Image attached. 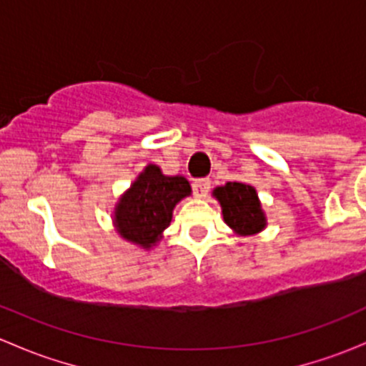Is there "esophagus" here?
<instances>
[{"instance_id":"34e87169","label":"esophagus","mask_w":366,"mask_h":366,"mask_svg":"<svg viewBox=\"0 0 366 366\" xmlns=\"http://www.w3.org/2000/svg\"><path fill=\"white\" fill-rule=\"evenodd\" d=\"M210 189V179H197L193 182V191L198 198L207 197Z\"/></svg>"}]
</instances>
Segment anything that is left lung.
Wrapping results in <instances>:
<instances>
[{
  "instance_id": "1",
  "label": "left lung",
  "mask_w": 366,
  "mask_h": 366,
  "mask_svg": "<svg viewBox=\"0 0 366 366\" xmlns=\"http://www.w3.org/2000/svg\"><path fill=\"white\" fill-rule=\"evenodd\" d=\"M214 197L223 209L224 223L241 235H252L265 227V217L257 198V191L242 182H227L214 189Z\"/></svg>"
}]
</instances>
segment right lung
I'll use <instances>...</instances> for the list:
<instances>
[{
	"label": "right lung",
	"instance_id": "obj_1",
	"mask_svg": "<svg viewBox=\"0 0 366 366\" xmlns=\"http://www.w3.org/2000/svg\"><path fill=\"white\" fill-rule=\"evenodd\" d=\"M189 193L184 177H166L156 164H149L118 202V232L127 241L150 248L172 221L173 207Z\"/></svg>",
	"mask_w": 366,
	"mask_h": 366
}]
</instances>
